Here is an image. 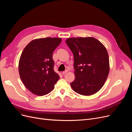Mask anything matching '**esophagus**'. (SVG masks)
<instances>
[{
  "mask_svg": "<svg viewBox=\"0 0 132 132\" xmlns=\"http://www.w3.org/2000/svg\"><path fill=\"white\" fill-rule=\"evenodd\" d=\"M68 72V70H65V71H63L62 72V74L63 75H65Z\"/></svg>",
  "mask_w": 132,
  "mask_h": 132,
  "instance_id": "34e87169",
  "label": "esophagus"
}]
</instances>
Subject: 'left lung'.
Masks as SVG:
<instances>
[{"label": "left lung", "instance_id": "8db88e82", "mask_svg": "<svg viewBox=\"0 0 132 132\" xmlns=\"http://www.w3.org/2000/svg\"><path fill=\"white\" fill-rule=\"evenodd\" d=\"M66 43L74 55L75 80L70 83L71 88L82 95L96 93L109 74V57L105 47L90 37L69 38Z\"/></svg>", "mask_w": 132, "mask_h": 132}]
</instances>
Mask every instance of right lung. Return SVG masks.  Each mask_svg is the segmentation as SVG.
I'll return each mask as SVG.
<instances>
[{
	"instance_id": "add662e5",
	"label": "right lung",
	"mask_w": 132,
	"mask_h": 132,
	"mask_svg": "<svg viewBox=\"0 0 132 132\" xmlns=\"http://www.w3.org/2000/svg\"><path fill=\"white\" fill-rule=\"evenodd\" d=\"M61 38L34 39L25 47L20 58V77L32 93L43 96L53 90L59 76L54 70L53 53Z\"/></svg>"
}]
</instances>
